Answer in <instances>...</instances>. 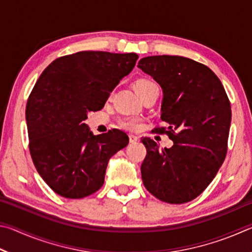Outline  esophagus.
Here are the masks:
<instances>
[{"instance_id": "1", "label": "esophagus", "mask_w": 252, "mask_h": 252, "mask_svg": "<svg viewBox=\"0 0 252 252\" xmlns=\"http://www.w3.org/2000/svg\"><path fill=\"white\" fill-rule=\"evenodd\" d=\"M129 140H130V143H135L139 140V136L134 134H129Z\"/></svg>"}]
</instances>
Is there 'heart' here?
Listing matches in <instances>:
<instances>
[{"instance_id":"obj_1","label":"heart","mask_w":252,"mask_h":252,"mask_svg":"<svg viewBox=\"0 0 252 252\" xmlns=\"http://www.w3.org/2000/svg\"><path fill=\"white\" fill-rule=\"evenodd\" d=\"M133 88L136 93L141 96V99L151 91L157 90V89L159 90V87H158L157 83L150 79L136 80L133 84ZM119 126H120L122 129L129 131H136L140 129V126H141V120H140L139 118H123L119 121Z\"/></svg>"}]
</instances>
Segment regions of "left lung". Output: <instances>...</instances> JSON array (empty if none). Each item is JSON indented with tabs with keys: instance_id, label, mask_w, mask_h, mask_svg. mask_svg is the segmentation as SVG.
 Masks as SVG:
<instances>
[{
	"instance_id": "left-lung-1",
	"label": "left lung",
	"mask_w": 252,
	"mask_h": 252,
	"mask_svg": "<svg viewBox=\"0 0 252 252\" xmlns=\"http://www.w3.org/2000/svg\"><path fill=\"white\" fill-rule=\"evenodd\" d=\"M163 91L157 133L167 134L171 148L160 150L142 138L147 156L143 185L161 201L181 204L201 194L219 171L228 149L231 105L221 81L202 63L178 55H155L139 61Z\"/></svg>"
}]
</instances>
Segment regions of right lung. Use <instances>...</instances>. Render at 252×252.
<instances>
[{
  "label": "right lung",
  "mask_w": 252,
  "mask_h": 252,
  "mask_svg": "<svg viewBox=\"0 0 252 252\" xmlns=\"http://www.w3.org/2000/svg\"><path fill=\"white\" fill-rule=\"evenodd\" d=\"M138 58L81 51L54 60L34 85L25 110L30 153L42 179L61 197L96 192L110 158L129 143L117 129L94 135L84 121L89 112L103 108Z\"/></svg>",
  "instance_id": "right-lung-1"
}]
</instances>
